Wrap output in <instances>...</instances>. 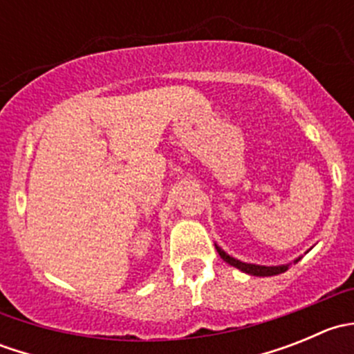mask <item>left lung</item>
Masks as SVG:
<instances>
[{
    "instance_id": "1",
    "label": "left lung",
    "mask_w": 354,
    "mask_h": 354,
    "mask_svg": "<svg viewBox=\"0 0 354 354\" xmlns=\"http://www.w3.org/2000/svg\"><path fill=\"white\" fill-rule=\"evenodd\" d=\"M216 248H217V252H219L221 259H223L224 262H227L230 266L236 267V269H240L241 272L250 274V276H257V277L277 276V274L286 272V270L289 269V266H291V263H284V266H257V263H246V262H241V260L234 259V257L227 255V253L224 252V250L221 248L219 245H216ZM298 260H301V257H298V259L295 260V263L298 262Z\"/></svg>"
}]
</instances>
